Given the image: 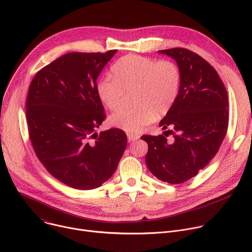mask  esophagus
Listing matches in <instances>:
<instances>
[{
	"instance_id": "1",
	"label": "esophagus",
	"mask_w": 252,
	"mask_h": 252,
	"mask_svg": "<svg viewBox=\"0 0 252 252\" xmlns=\"http://www.w3.org/2000/svg\"><path fill=\"white\" fill-rule=\"evenodd\" d=\"M138 137H139V135H137V134H134V133H127V139H128V141H134V140L138 139Z\"/></svg>"
}]
</instances>
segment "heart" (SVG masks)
<instances>
[{
    "label": "heart",
    "mask_w": 252,
    "mask_h": 252,
    "mask_svg": "<svg viewBox=\"0 0 252 252\" xmlns=\"http://www.w3.org/2000/svg\"><path fill=\"white\" fill-rule=\"evenodd\" d=\"M113 76L102 77L96 85L101 102L114 111L123 103L126 92L134 90L131 109L117 111L110 118L113 126L127 132H138L157 115L166 114L181 89V70L172 61H158L127 55L112 67Z\"/></svg>",
    "instance_id": "heart-1"
}]
</instances>
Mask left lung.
<instances>
[{"label":"left lung","mask_w":252,"mask_h":252,"mask_svg":"<svg viewBox=\"0 0 252 252\" xmlns=\"http://www.w3.org/2000/svg\"><path fill=\"white\" fill-rule=\"evenodd\" d=\"M171 57L181 70V89L176 100L160 121L164 135H142L149 151L146 162L160 181L185 183L218 154L228 126L226 89L203 58L184 48L158 51ZM174 134L167 140L168 133Z\"/></svg>","instance_id":"left-lung-1"}]
</instances>
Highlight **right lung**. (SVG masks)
<instances>
[{"instance_id": "1", "label": "right lung", "mask_w": 252, "mask_h": 252, "mask_svg": "<svg viewBox=\"0 0 252 252\" xmlns=\"http://www.w3.org/2000/svg\"><path fill=\"white\" fill-rule=\"evenodd\" d=\"M117 53H68L39 70L30 85L26 117L32 149L63 184L89 190L116 171L126 148L120 128L95 129L105 119L96 79Z\"/></svg>"}]
</instances>
